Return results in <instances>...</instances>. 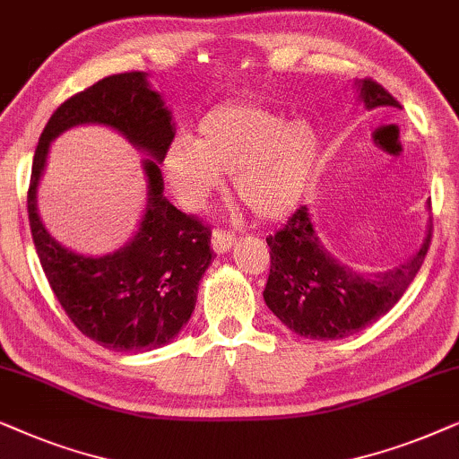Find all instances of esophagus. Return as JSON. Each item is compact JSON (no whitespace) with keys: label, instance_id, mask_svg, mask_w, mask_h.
Masks as SVG:
<instances>
[{"label":"esophagus","instance_id":"34e87169","mask_svg":"<svg viewBox=\"0 0 459 459\" xmlns=\"http://www.w3.org/2000/svg\"><path fill=\"white\" fill-rule=\"evenodd\" d=\"M235 243V233L226 229H213L212 233V247L216 254H224L226 249Z\"/></svg>","mask_w":459,"mask_h":459}]
</instances>
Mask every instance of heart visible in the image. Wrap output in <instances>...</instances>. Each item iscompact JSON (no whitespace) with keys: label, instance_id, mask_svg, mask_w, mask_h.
<instances>
[{"label":"heart","instance_id":"b5f03b06","mask_svg":"<svg viewBox=\"0 0 459 459\" xmlns=\"http://www.w3.org/2000/svg\"><path fill=\"white\" fill-rule=\"evenodd\" d=\"M316 163L319 140L308 124L239 102L207 113L193 143L169 146L163 169L182 204H201L218 186V174H230L243 205L277 218L302 199Z\"/></svg>","mask_w":459,"mask_h":459}]
</instances>
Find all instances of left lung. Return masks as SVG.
I'll return each mask as SVG.
<instances>
[{"label":"left lung","mask_w":459,"mask_h":459,"mask_svg":"<svg viewBox=\"0 0 459 459\" xmlns=\"http://www.w3.org/2000/svg\"><path fill=\"white\" fill-rule=\"evenodd\" d=\"M359 90L368 108L401 107L374 79H363ZM430 241L432 220L424 246L405 264L377 274L357 273L323 247L308 210L300 205L277 233L266 237L271 273L264 302L298 335L310 340L346 338L376 323L401 300L424 264Z\"/></svg>","instance_id":"1"}]
</instances>
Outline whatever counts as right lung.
<instances>
[{
    "mask_svg": "<svg viewBox=\"0 0 459 459\" xmlns=\"http://www.w3.org/2000/svg\"><path fill=\"white\" fill-rule=\"evenodd\" d=\"M79 123L115 126L153 157L145 162L150 204L139 233L102 259L60 247L37 213V182L49 143ZM172 140L174 124L161 96L149 88L143 71H130L100 79L65 100L35 149L27 212L41 268L73 325L108 351L144 352L169 344L191 319L199 281L213 260L210 226L163 197L159 163Z\"/></svg>",
    "mask_w": 459,
    "mask_h": 459,
    "instance_id": "right-lung-1",
    "label": "right lung"
}]
</instances>
